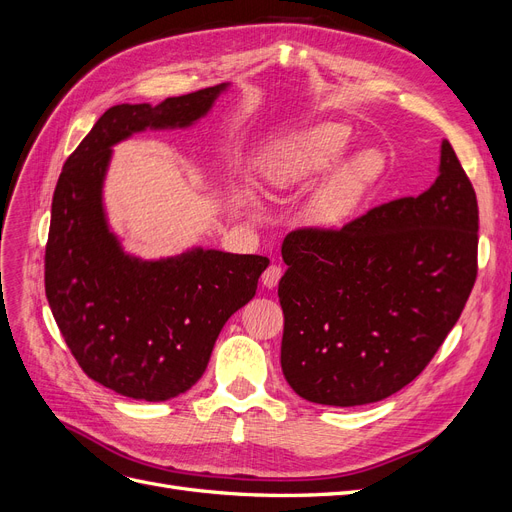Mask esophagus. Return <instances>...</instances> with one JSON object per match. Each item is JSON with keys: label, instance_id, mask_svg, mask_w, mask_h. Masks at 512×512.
Segmentation results:
<instances>
[{"label": "esophagus", "instance_id": "34e87169", "mask_svg": "<svg viewBox=\"0 0 512 512\" xmlns=\"http://www.w3.org/2000/svg\"><path fill=\"white\" fill-rule=\"evenodd\" d=\"M281 273H284V271H281L279 264H271V267L262 273V284L267 288H275L279 284Z\"/></svg>", "mask_w": 512, "mask_h": 512}]
</instances>
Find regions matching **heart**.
<instances>
[{
    "instance_id": "obj_1",
    "label": "heart",
    "mask_w": 512,
    "mask_h": 512,
    "mask_svg": "<svg viewBox=\"0 0 512 512\" xmlns=\"http://www.w3.org/2000/svg\"><path fill=\"white\" fill-rule=\"evenodd\" d=\"M351 133L341 122H322L281 137L262 163L264 178L273 190H294L330 169L347 152ZM377 152H360L317 188L309 203V216L320 226L345 220L364 195L366 186L381 173Z\"/></svg>"
}]
</instances>
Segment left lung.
<instances>
[{"label": "left lung", "instance_id": "1", "mask_svg": "<svg viewBox=\"0 0 512 512\" xmlns=\"http://www.w3.org/2000/svg\"><path fill=\"white\" fill-rule=\"evenodd\" d=\"M479 205L449 142L419 197L368 209L341 228L288 233L279 281L281 370L317 404L356 407L396 394L460 320L477 279Z\"/></svg>", "mask_w": 512, "mask_h": 512}]
</instances>
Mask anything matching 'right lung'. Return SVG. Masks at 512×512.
<instances>
[{
  "label": "right lung",
  "mask_w": 512,
  "mask_h": 512,
  "mask_svg": "<svg viewBox=\"0 0 512 512\" xmlns=\"http://www.w3.org/2000/svg\"><path fill=\"white\" fill-rule=\"evenodd\" d=\"M226 84L122 103L105 112L69 154L52 195L44 256L48 305L84 373L116 394L161 402L205 373L222 326L252 301L269 258L192 250L144 262L120 250L101 207L110 148L146 127H188Z\"/></svg>",
  "instance_id": "1"
}]
</instances>
